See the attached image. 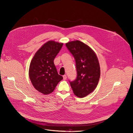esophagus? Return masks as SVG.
<instances>
[{
  "instance_id": "obj_1",
  "label": "esophagus",
  "mask_w": 133,
  "mask_h": 133,
  "mask_svg": "<svg viewBox=\"0 0 133 133\" xmlns=\"http://www.w3.org/2000/svg\"><path fill=\"white\" fill-rule=\"evenodd\" d=\"M63 79L64 80H66V79H67V76L66 75H64L63 76Z\"/></svg>"
}]
</instances>
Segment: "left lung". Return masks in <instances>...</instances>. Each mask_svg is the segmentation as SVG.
<instances>
[{"mask_svg": "<svg viewBox=\"0 0 133 133\" xmlns=\"http://www.w3.org/2000/svg\"><path fill=\"white\" fill-rule=\"evenodd\" d=\"M66 45L76 60L77 79L70 82L74 94L83 98L92 93L96 88L101 75L99 61L95 52L87 44L75 40Z\"/></svg>", "mask_w": 133, "mask_h": 133, "instance_id": "obj_1", "label": "left lung"}]
</instances>
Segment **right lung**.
<instances>
[{
	"instance_id": "add662e5",
	"label": "right lung",
	"mask_w": 133,
	"mask_h": 133,
	"mask_svg": "<svg viewBox=\"0 0 133 133\" xmlns=\"http://www.w3.org/2000/svg\"><path fill=\"white\" fill-rule=\"evenodd\" d=\"M63 43L50 40L36 52L30 63L29 77L35 89L48 95L53 92L63 77L58 74L54 59Z\"/></svg>"
}]
</instances>
